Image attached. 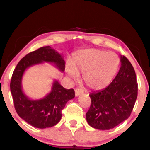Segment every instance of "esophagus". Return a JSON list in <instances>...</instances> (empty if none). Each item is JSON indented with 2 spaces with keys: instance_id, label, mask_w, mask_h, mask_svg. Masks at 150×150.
<instances>
[{
  "instance_id": "1",
  "label": "esophagus",
  "mask_w": 150,
  "mask_h": 150,
  "mask_svg": "<svg viewBox=\"0 0 150 150\" xmlns=\"http://www.w3.org/2000/svg\"><path fill=\"white\" fill-rule=\"evenodd\" d=\"M83 94V91H82L81 89L76 88L75 90V95H76V96H80V94Z\"/></svg>"
}]
</instances>
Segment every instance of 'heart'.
Instances as JSON below:
<instances>
[{"label": "heart", "instance_id": "1", "mask_svg": "<svg viewBox=\"0 0 150 150\" xmlns=\"http://www.w3.org/2000/svg\"><path fill=\"white\" fill-rule=\"evenodd\" d=\"M120 59L116 54L97 49L82 50L74 53L72 62L67 64L68 76L76 79L82 73V81L94 91L109 86L118 72Z\"/></svg>", "mask_w": 150, "mask_h": 150}]
</instances>
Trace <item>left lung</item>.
Returning <instances> with one entry per match:
<instances>
[{"mask_svg": "<svg viewBox=\"0 0 150 150\" xmlns=\"http://www.w3.org/2000/svg\"><path fill=\"white\" fill-rule=\"evenodd\" d=\"M121 68L112 82L105 88L90 94L91 105L86 114L88 123L100 130H109L130 116L137 96L134 68L124 56Z\"/></svg>", "mask_w": 150, "mask_h": 150, "instance_id": "1", "label": "left lung"}]
</instances>
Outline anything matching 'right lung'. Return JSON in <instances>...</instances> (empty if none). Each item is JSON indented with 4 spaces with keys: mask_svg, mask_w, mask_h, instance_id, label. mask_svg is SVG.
Instances as JSON below:
<instances>
[{
    "mask_svg": "<svg viewBox=\"0 0 150 150\" xmlns=\"http://www.w3.org/2000/svg\"><path fill=\"white\" fill-rule=\"evenodd\" d=\"M47 62L60 71L65 70L63 56L50 46L39 48L26 55L16 66L10 84L14 106L21 118L34 127L45 129L56 125L62 118V110L68 100L74 98V89H66L57 80L53 82L52 90L43 98L32 100L22 89V78L31 66Z\"/></svg>",
    "mask_w": 150,
    "mask_h": 150,
    "instance_id": "right-lung-1",
    "label": "right lung"
}]
</instances>
